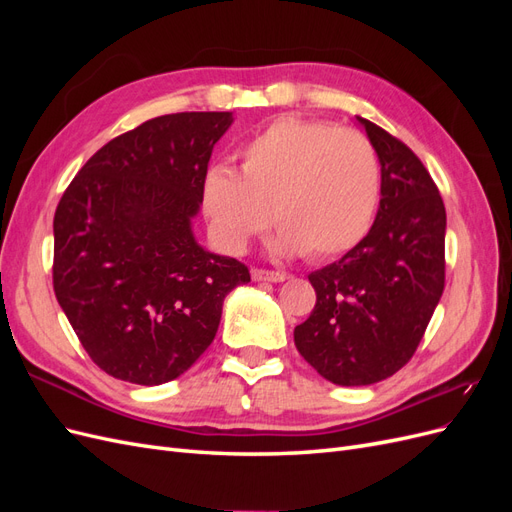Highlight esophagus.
I'll use <instances>...</instances> for the list:
<instances>
[{
  "mask_svg": "<svg viewBox=\"0 0 512 512\" xmlns=\"http://www.w3.org/2000/svg\"><path fill=\"white\" fill-rule=\"evenodd\" d=\"M286 273L282 271H267V269H252V280L256 282H284L286 280Z\"/></svg>",
  "mask_w": 512,
  "mask_h": 512,
  "instance_id": "obj_1",
  "label": "esophagus"
}]
</instances>
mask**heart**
Instances as JSON below:
<instances>
[{"label":"heart","mask_w":512,"mask_h":512,"mask_svg":"<svg viewBox=\"0 0 512 512\" xmlns=\"http://www.w3.org/2000/svg\"><path fill=\"white\" fill-rule=\"evenodd\" d=\"M382 170L359 130L305 117H277L239 151V175L215 166L203 207L215 237L243 252L273 218L275 252L329 260L359 245L376 220Z\"/></svg>","instance_id":"heart-1"}]
</instances>
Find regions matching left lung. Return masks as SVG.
<instances>
[{"label": "left lung", "mask_w": 512, "mask_h": 512, "mask_svg": "<svg viewBox=\"0 0 512 512\" xmlns=\"http://www.w3.org/2000/svg\"><path fill=\"white\" fill-rule=\"evenodd\" d=\"M382 164V198L365 239L309 273L316 307L294 346L322 378L365 386L391 378L421 344L444 290L446 211L416 153L363 117Z\"/></svg>", "instance_id": "8db88e82"}]
</instances>
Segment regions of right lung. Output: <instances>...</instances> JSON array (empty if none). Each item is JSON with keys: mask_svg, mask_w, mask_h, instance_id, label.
I'll use <instances>...</instances> for the list:
<instances>
[{"mask_svg": "<svg viewBox=\"0 0 512 512\" xmlns=\"http://www.w3.org/2000/svg\"><path fill=\"white\" fill-rule=\"evenodd\" d=\"M230 113H175L108 141L61 196L53 290L89 359L108 376L156 386L213 342L243 262L192 235L213 145Z\"/></svg>", "mask_w": 512, "mask_h": 512, "instance_id": "add662e5", "label": "right lung"}]
</instances>
